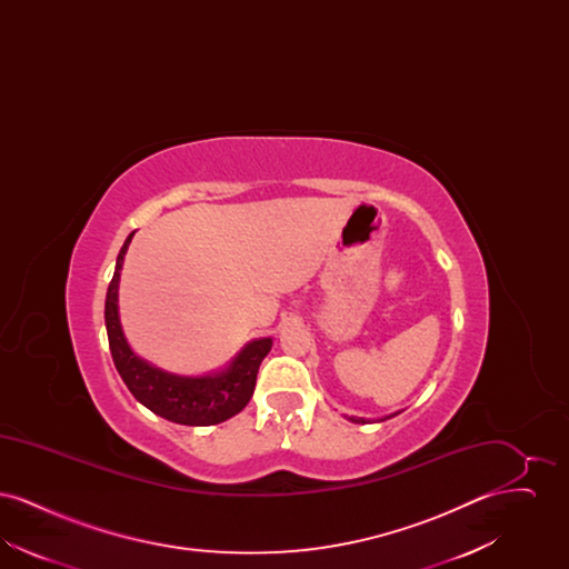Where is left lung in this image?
<instances>
[{
	"mask_svg": "<svg viewBox=\"0 0 569 569\" xmlns=\"http://www.w3.org/2000/svg\"><path fill=\"white\" fill-rule=\"evenodd\" d=\"M350 420H352V422H360V425H362V422H365V420H362V418H350Z\"/></svg>",
	"mask_w": 569,
	"mask_h": 569,
	"instance_id": "left-lung-1",
	"label": "left lung"
}]
</instances>
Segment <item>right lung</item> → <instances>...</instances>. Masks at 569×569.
Segmentation results:
<instances>
[{
    "mask_svg": "<svg viewBox=\"0 0 569 569\" xmlns=\"http://www.w3.org/2000/svg\"><path fill=\"white\" fill-rule=\"evenodd\" d=\"M132 237L134 232L126 239V243L117 256V267L110 279L107 305H104L110 353L119 376L134 395L136 401H140L142 406L149 407L153 413L162 416L170 422L188 425V427H209L232 418L249 403L253 395L258 369L264 356L271 352V339L251 341L226 371L217 376H207V378L170 376L151 367L149 362L140 360L130 350L123 337V330L119 325V307H117L123 256L130 247Z\"/></svg>",
    "mask_w": 569,
    "mask_h": 569,
    "instance_id": "1",
    "label": "right lung"
}]
</instances>
